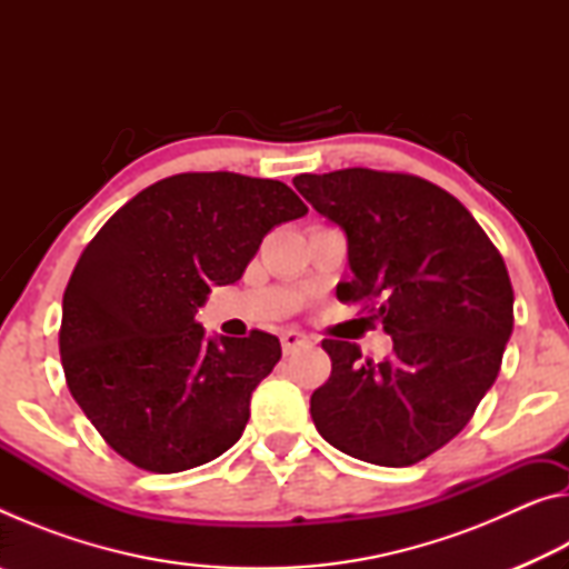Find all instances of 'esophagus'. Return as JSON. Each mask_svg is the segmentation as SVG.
Wrapping results in <instances>:
<instances>
[{
  "label": "esophagus",
  "instance_id": "1",
  "mask_svg": "<svg viewBox=\"0 0 569 569\" xmlns=\"http://www.w3.org/2000/svg\"><path fill=\"white\" fill-rule=\"evenodd\" d=\"M281 346H283V356H291L298 349H303V346H308V336L298 333V331H283L281 333Z\"/></svg>",
  "mask_w": 569,
  "mask_h": 569
}]
</instances>
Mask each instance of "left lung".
<instances>
[{
    "mask_svg": "<svg viewBox=\"0 0 569 569\" xmlns=\"http://www.w3.org/2000/svg\"><path fill=\"white\" fill-rule=\"evenodd\" d=\"M296 190L349 238L341 303H363L391 336L389 359L323 339L331 377L311 393L319 435L379 467H411L455 439L492 387L515 326L497 246L459 200L409 172L346 168L296 176Z\"/></svg>",
    "mask_w": 569,
    "mask_h": 569,
    "instance_id": "obj_1",
    "label": "left lung"
}]
</instances>
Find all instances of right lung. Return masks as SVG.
Here are the masks:
<instances>
[{"label": "right lung", "mask_w": 569, "mask_h": 569, "mask_svg": "<svg viewBox=\"0 0 569 569\" xmlns=\"http://www.w3.org/2000/svg\"><path fill=\"white\" fill-rule=\"evenodd\" d=\"M306 213L286 182L180 172L140 190L82 250L62 298V369L122 459L172 475L243 435L281 343L258 329L206 341L196 311L243 276L268 230Z\"/></svg>", "instance_id": "obj_1"}]
</instances>
